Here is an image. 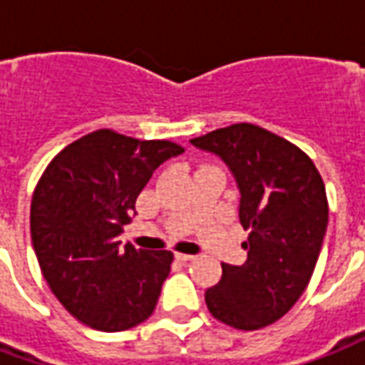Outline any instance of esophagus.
Here are the masks:
<instances>
[{
	"label": "esophagus",
	"mask_w": 365,
	"mask_h": 365,
	"mask_svg": "<svg viewBox=\"0 0 365 365\" xmlns=\"http://www.w3.org/2000/svg\"><path fill=\"white\" fill-rule=\"evenodd\" d=\"M195 256H191V254H182V252H175V260H180V262H190L193 260Z\"/></svg>",
	"instance_id": "34e87169"
}]
</instances>
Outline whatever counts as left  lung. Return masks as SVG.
I'll return each instance as SVG.
<instances>
[{
    "mask_svg": "<svg viewBox=\"0 0 365 365\" xmlns=\"http://www.w3.org/2000/svg\"><path fill=\"white\" fill-rule=\"evenodd\" d=\"M190 143L229 166L248 230V258L242 266L222 264L221 282L205 291L207 309L232 329L268 327L297 303L319 260L329 225L321 174L295 144L250 123Z\"/></svg>",
    "mask_w": 365,
    "mask_h": 365,
    "instance_id": "left-lung-1",
    "label": "left lung"
}]
</instances>
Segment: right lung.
<instances>
[{
	"instance_id": "obj_1",
	"label": "right lung",
	"mask_w": 365,
	"mask_h": 365,
	"mask_svg": "<svg viewBox=\"0 0 365 365\" xmlns=\"http://www.w3.org/2000/svg\"><path fill=\"white\" fill-rule=\"evenodd\" d=\"M170 140L99 128L58 152L31 201V238L51 291L91 329L119 332L146 321L170 274V250L120 246L138 193L168 158Z\"/></svg>"
}]
</instances>
